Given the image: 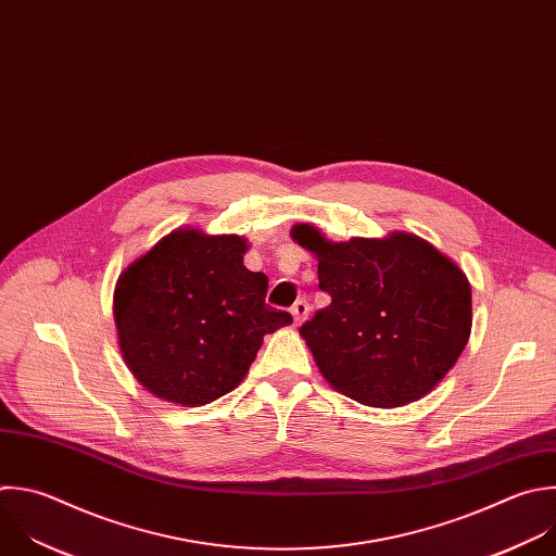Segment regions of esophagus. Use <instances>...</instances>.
<instances>
[{
    "instance_id": "1",
    "label": "esophagus",
    "mask_w": 556,
    "mask_h": 556,
    "mask_svg": "<svg viewBox=\"0 0 556 556\" xmlns=\"http://www.w3.org/2000/svg\"><path fill=\"white\" fill-rule=\"evenodd\" d=\"M290 314H292V320H294V325H301V323L307 318V314H309V305H307V301L299 299V301L292 305Z\"/></svg>"
}]
</instances>
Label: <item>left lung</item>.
<instances>
[{"instance_id":"1","label":"left lung","mask_w":556,"mask_h":556,"mask_svg":"<svg viewBox=\"0 0 556 556\" xmlns=\"http://www.w3.org/2000/svg\"><path fill=\"white\" fill-rule=\"evenodd\" d=\"M290 236L318 260V288L331 296L299 329L329 387L374 408L426 397L471 333L458 264L406 231L333 242L301 223Z\"/></svg>"}]
</instances>
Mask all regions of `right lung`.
Segmentation results:
<instances>
[{
	"label": "right lung",
	"mask_w": 556,
	"mask_h": 556,
	"mask_svg": "<svg viewBox=\"0 0 556 556\" xmlns=\"http://www.w3.org/2000/svg\"><path fill=\"white\" fill-rule=\"evenodd\" d=\"M247 238L178 227L128 264L113 292L122 357L154 397L197 408L231 393L264 336L292 323L244 266Z\"/></svg>",
	"instance_id": "right-lung-1"
}]
</instances>
